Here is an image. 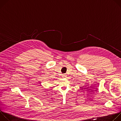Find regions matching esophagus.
Instances as JSON below:
<instances>
[{"instance_id": "esophagus-1", "label": "esophagus", "mask_w": 121, "mask_h": 121, "mask_svg": "<svg viewBox=\"0 0 121 121\" xmlns=\"http://www.w3.org/2000/svg\"><path fill=\"white\" fill-rule=\"evenodd\" d=\"M66 77V74H64L63 76H62V77L63 78H65Z\"/></svg>"}]
</instances>
